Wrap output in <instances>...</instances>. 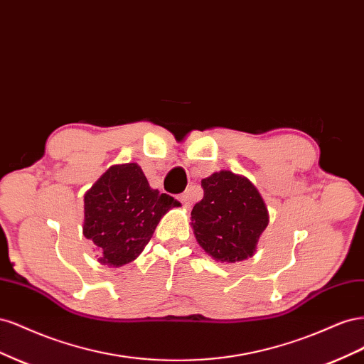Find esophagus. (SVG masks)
Segmentation results:
<instances>
[{
	"instance_id": "34e87169",
	"label": "esophagus",
	"mask_w": 364,
	"mask_h": 364,
	"mask_svg": "<svg viewBox=\"0 0 364 364\" xmlns=\"http://www.w3.org/2000/svg\"><path fill=\"white\" fill-rule=\"evenodd\" d=\"M178 199H179V202L183 205V208L185 209H188L191 205H190V199H188V196H186V194H181L179 197H178Z\"/></svg>"
}]
</instances>
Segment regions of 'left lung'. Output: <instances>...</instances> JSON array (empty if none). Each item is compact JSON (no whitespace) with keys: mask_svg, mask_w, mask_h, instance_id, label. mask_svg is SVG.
Listing matches in <instances>:
<instances>
[{"mask_svg":"<svg viewBox=\"0 0 364 364\" xmlns=\"http://www.w3.org/2000/svg\"><path fill=\"white\" fill-rule=\"evenodd\" d=\"M203 199L191 211L197 243L215 261H243L257 252L269 209L257 186L229 170L202 179Z\"/></svg>","mask_w":364,"mask_h":364,"instance_id":"1","label":"left lung"}]
</instances>
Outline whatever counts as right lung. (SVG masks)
<instances>
[{
	"mask_svg": "<svg viewBox=\"0 0 364 364\" xmlns=\"http://www.w3.org/2000/svg\"><path fill=\"white\" fill-rule=\"evenodd\" d=\"M83 235L98 262L121 267L136 259L171 208L181 203L153 190L136 162L109 167L85 193Z\"/></svg>",
	"mask_w": 364,
	"mask_h": 364,
	"instance_id": "obj_1",
	"label": "right lung"
}]
</instances>
